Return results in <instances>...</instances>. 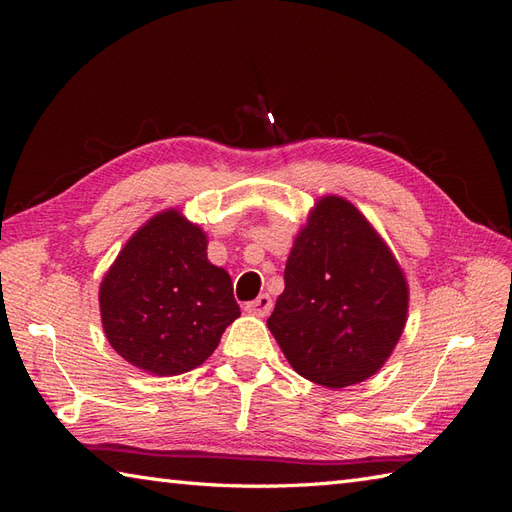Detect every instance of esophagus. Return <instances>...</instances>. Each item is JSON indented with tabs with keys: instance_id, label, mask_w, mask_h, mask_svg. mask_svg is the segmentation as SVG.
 <instances>
[{
	"instance_id": "esophagus-1",
	"label": "esophagus",
	"mask_w": 512,
	"mask_h": 512,
	"mask_svg": "<svg viewBox=\"0 0 512 512\" xmlns=\"http://www.w3.org/2000/svg\"><path fill=\"white\" fill-rule=\"evenodd\" d=\"M245 309H247V312H250V314H254V316L265 318V316H269V314H271L273 301H271L269 294H260L258 299H254V301L247 303V305H245Z\"/></svg>"
}]
</instances>
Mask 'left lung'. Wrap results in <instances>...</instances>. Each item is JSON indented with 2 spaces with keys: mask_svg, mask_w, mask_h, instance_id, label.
I'll return each instance as SVG.
<instances>
[{
  "mask_svg": "<svg viewBox=\"0 0 512 512\" xmlns=\"http://www.w3.org/2000/svg\"><path fill=\"white\" fill-rule=\"evenodd\" d=\"M267 327L299 376L344 389L374 376L408 318V282L389 245L342 196L299 230Z\"/></svg>",
  "mask_w": 512,
  "mask_h": 512,
  "instance_id": "obj_1",
  "label": "left lung"
}]
</instances>
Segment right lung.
Listing matches in <instances>:
<instances>
[{"instance_id": "obj_1", "label": "right lung", "mask_w": 512, "mask_h": 512, "mask_svg": "<svg viewBox=\"0 0 512 512\" xmlns=\"http://www.w3.org/2000/svg\"><path fill=\"white\" fill-rule=\"evenodd\" d=\"M108 344L153 376L203 365L241 316L230 275L207 258V235L166 209L123 245L100 284Z\"/></svg>"}]
</instances>
